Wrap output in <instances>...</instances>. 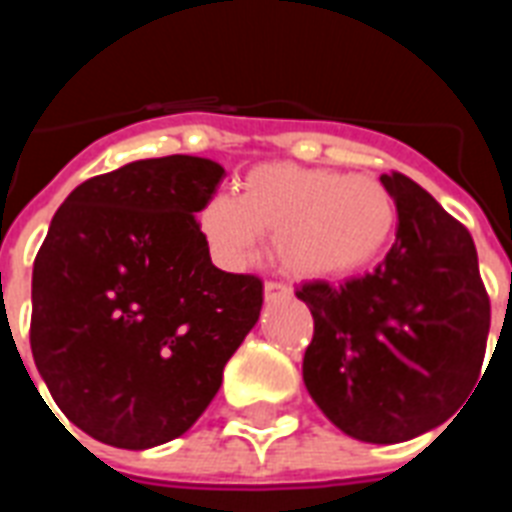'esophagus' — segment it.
<instances>
[{
	"label": "esophagus",
	"instance_id": "esophagus-1",
	"mask_svg": "<svg viewBox=\"0 0 512 512\" xmlns=\"http://www.w3.org/2000/svg\"><path fill=\"white\" fill-rule=\"evenodd\" d=\"M292 295V289L287 284H281V281H265V297L268 300H276V297H289Z\"/></svg>",
	"mask_w": 512,
	"mask_h": 512
}]
</instances>
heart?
I'll return each instance as SVG.
<instances>
[{"label": "heart", "instance_id": "1", "mask_svg": "<svg viewBox=\"0 0 512 512\" xmlns=\"http://www.w3.org/2000/svg\"><path fill=\"white\" fill-rule=\"evenodd\" d=\"M396 220V199L380 180L289 162L257 164L241 196L215 193L199 212L201 233L223 265L244 268L263 233H276L279 263L308 279L372 265L393 239Z\"/></svg>", "mask_w": 512, "mask_h": 512}]
</instances>
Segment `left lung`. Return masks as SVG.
Instances as JSON below:
<instances>
[{
  "instance_id": "8db88e82",
  "label": "left lung",
  "mask_w": 512,
  "mask_h": 512,
  "mask_svg": "<svg viewBox=\"0 0 512 512\" xmlns=\"http://www.w3.org/2000/svg\"><path fill=\"white\" fill-rule=\"evenodd\" d=\"M380 180L398 212L385 260L340 287H297L313 316L303 380L342 433L401 444L449 420L476 388L492 305L468 228L401 172Z\"/></svg>"
}]
</instances>
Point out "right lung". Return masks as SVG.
I'll use <instances>...</instances> for the list:
<instances>
[{
    "mask_svg": "<svg viewBox=\"0 0 512 512\" xmlns=\"http://www.w3.org/2000/svg\"><path fill=\"white\" fill-rule=\"evenodd\" d=\"M223 177L183 154L90 177L36 252L34 364L60 412L103 444L183 436L260 319L263 281L215 268L196 223Z\"/></svg>",
    "mask_w": 512,
    "mask_h": 512,
    "instance_id": "right-lung-1",
    "label": "right lung"
}]
</instances>
